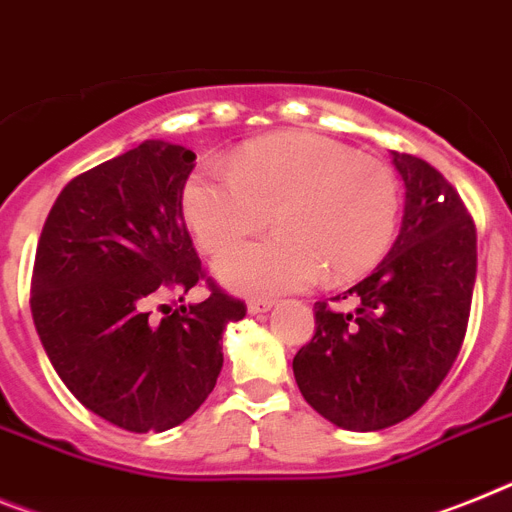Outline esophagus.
Here are the masks:
<instances>
[{
  "label": "esophagus",
  "instance_id": "obj_1",
  "mask_svg": "<svg viewBox=\"0 0 512 512\" xmlns=\"http://www.w3.org/2000/svg\"><path fill=\"white\" fill-rule=\"evenodd\" d=\"M274 308V300H248V313L251 316H261Z\"/></svg>",
  "mask_w": 512,
  "mask_h": 512
}]
</instances>
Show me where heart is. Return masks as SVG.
Segmentation results:
<instances>
[{"mask_svg": "<svg viewBox=\"0 0 512 512\" xmlns=\"http://www.w3.org/2000/svg\"><path fill=\"white\" fill-rule=\"evenodd\" d=\"M196 243L217 256L269 225L279 235L217 261V277L246 295L303 290L323 274L342 285L370 272L391 246L399 181L349 144L287 131L243 144L230 173L202 165L181 196Z\"/></svg>", "mask_w": 512, "mask_h": 512, "instance_id": "heart-1", "label": "heart"}]
</instances>
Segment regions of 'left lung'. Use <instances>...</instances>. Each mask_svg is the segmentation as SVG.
<instances>
[{
  "mask_svg": "<svg viewBox=\"0 0 512 512\" xmlns=\"http://www.w3.org/2000/svg\"><path fill=\"white\" fill-rule=\"evenodd\" d=\"M406 189L401 233L375 272L316 303V334L292 360L303 399L336 427L373 432L412 417L453 368L469 323L476 227L443 173L391 152Z\"/></svg>",
  "mask_w": 512,
  "mask_h": 512,
  "instance_id": "1",
  "label": "left lung"
}]
</instances>
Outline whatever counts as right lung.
<instances>
[{
	"label": "right lung",
	"mask_w": 512,
	"mask_h": 512,
	"mask_svg": "<svg viewBox=\"0 0 512 512\" xmlns=\"http://www.w3.org/2000/svg\"><path fill=\"white\" fill-rule=\"evenodd\" d=\"M194 160L147 139L95 165L64 186L38 240L30 310L43 349L74 399L121 430L186 422L217 383L222 331L246 316L212 279L202 303H163L204 279L181 207Z\"/></svg>",
	"instance_id": "add662e5"
}]
</instances>
